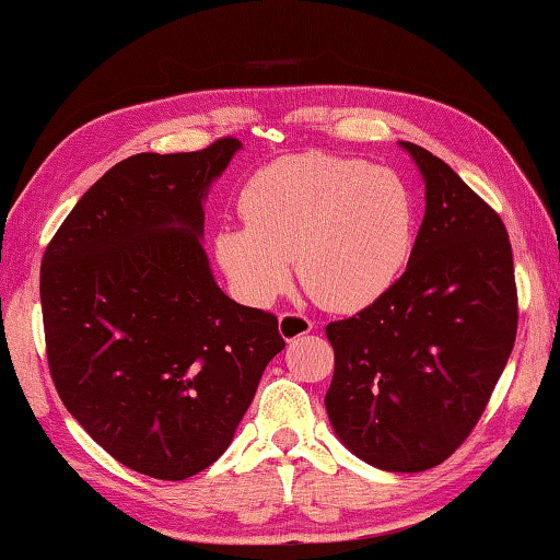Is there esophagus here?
I'll list each match as a JSON object with an SVG mask.
<instances>
[{
	"mask_svg": "<svg viewBox=\"0 0 560 560\" xmlns=\"http://www.w3.org/2000/svg\"><path fill=\"white\" fill-rule=\"evenodd\" d=\"M314 330V324L301 314H281L279 316V334L283 340H296Z\"/></svg>",
	"mask_w": 560,
	"mask_h": 560,
	"instance_id": "34e87169",
	"label": "esophagus"
}]
</instances>
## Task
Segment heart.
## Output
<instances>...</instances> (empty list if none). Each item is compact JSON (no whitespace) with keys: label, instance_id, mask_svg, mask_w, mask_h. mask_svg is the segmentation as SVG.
Instances as JSON below:
<instances>
[{"label":"heart","instance_id":"1","mask_svg":"<svg viewBox=\"0 0 560 560\" xmlns=\"http://www.w3.org/2000/svg\"><path fill=\"white\" fill-rule=\"evenodd\" d=\"M246 224H222L214 257L249 303L289 287V259L308 296L348 314L371 306L412 257L417 205L390 167L326 153L287 155L257 170L242 192Z\"/></svg>","mask_w":560,"mask_h":560}]
</instances>
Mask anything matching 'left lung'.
Returning a JSON list of instances; mask_svg holds the SVG:
<instances>
[{"mask_svg":"<svg viewBox=\"0 0 560 560\" xmlns=\"http://www.w3.org/2000/svg\"><path fill=\"white\" fill-rule=\"evenodd\" d=\"M424 183L407 269L381 299L326 326L336 353L326 412L358 459L385 471L438 467L467 440L516 338L514 257L501 217L415 143Z\"/></svg>","mask_w":560,"mask_h":560,"instance_id":"8db88e82","label":"left lung"}]
</instances>
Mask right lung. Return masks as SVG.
Here are the masks:
<instances>
[{
  "instance_id": "obj_1",
  "label": "right lung",
  "mask_w": 560,
  "mask_h": 560,
  "mask_svg": "<svg viewBox=\"0 0 560 560\" xmlns=\"http://www.w3.org/2000/svg\"><path fill=\"white\" fill-rule=\"evenodd\" d=\"M242 143L120 160L81 197L42 261L46 355L56 390L113 459L187 479L230 447L277 318L217 287L205 200Z\"/></svg>"
}]
</instances>
